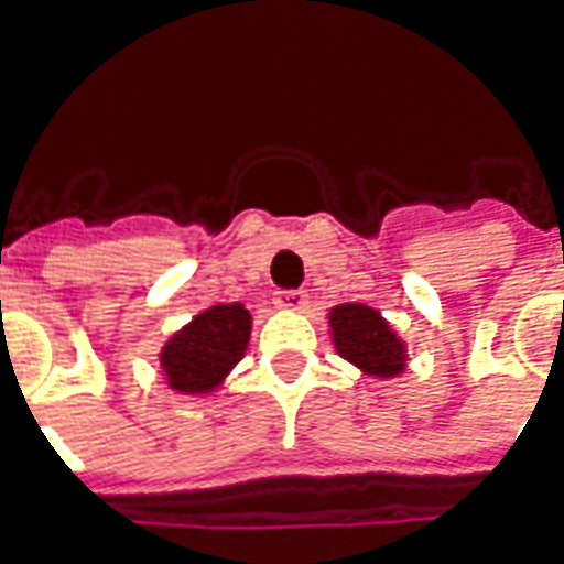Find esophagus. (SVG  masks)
Returning a JSON list of instances; mask_svg holds the SVG:
<instances>
[{
  "instance_id": "esophagus-1",
  "label": "esophagus",
  "mask_w": 564,
  "mask_h": 564,
  "mask_svg": "<svg viewBox=\"0 0 564 564\" xmlns=\"http://www.w3.org/2000/svg\"><path fill=\"white\" fill-rule=\"evenodd\" d=\"M278 304L286 310H304V304H307V292L304 290H283L281 295H278Z\"/></svg>"
}]
</instances>
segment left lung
Segmentation results:
<instances>
[{
	"mask_svg": "<svg viewBox=\"0 0 564 564\" xmlns=\"http://www.w3.org/2000/svg\"><path fill=\"white\" fill-rule=\"evenodd\" d=\"M336 351L362 371L392 377L403 369V345L389 330L380 313L362 304H343L330 313Z\"/></svg>",
	"mask_w": 564,
	"mask_h": 564,
	"instance_id": "obj_1",
	"label": "left lung"
}]
</instances>
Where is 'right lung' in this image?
Instances as JSON below:
<instances>
[{"label": "right lung", "instance_id": "add662e5", "mask_svg": "<svg viewBox=\"0 0 564 564\" xmlns=\"http://www.w3.org/2000/svg\"><path fill=\"white\" fill-rule=\"evenodd\" d=\"M251 316L242 304H219L193 318L170 345L163 348L161 362L178 392H204L228 375L246 354Z\"/></svg>", "mask_w": 564, "mask_h": 564}]
</instances>
